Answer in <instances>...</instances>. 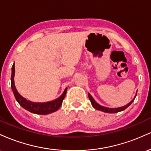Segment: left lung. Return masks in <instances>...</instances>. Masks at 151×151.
<instances>
[{
	"mask_svg": "<svg viewBox=\"0 0 151 151\" xmlns=\"http://www.w3.org/2000/svg\"><path fill=\"white\" fill-rule=\"evenodd\" d=\"M137 94V93H136ZM136 96H135V97L133 98V99L131 101V102H129V104H128L127 105H125L124 106H121V107H119V108H107V107H105V106H102L99 105L98 103H96V101H95V100L93 99L92 96H91V95L89 93H88V96H89V99L90 100V101H91V105H92V106L93 107L94 109H96V110H99V111H101L103 112H106V113H118V112L119 111H124L125 110V109L127 108V107H129L130 105L131 104L133 103V101H134L135 98H136Z\"/></svg>",
	"mask_w": 151,
	"mask_h": 151,
	"instance_id": "8db88e82",
	"label": "left lung"
}]
</instances>
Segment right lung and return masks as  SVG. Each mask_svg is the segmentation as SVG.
I'll return each mask as SVG.
<instances>
[{
    "label": "right lung",
    "instance_id": "add662e5",
    "mask_svg": "<svg viewBox=\"0 0 151 151\" xmlns=\"http://www.w3.org/2000/svg\"><path fill=\"white\" fill-rule=\"evenodd\" d=\"M14 76H15V63L12 67V74H11V88L16 101L18 102L22 108L26 109L28 111L32 114H40V115H46L56 111L61 106L63 99L65 97L67 93V88H66L60 97L53 101L45 102V103H35L30 101H27L26 99L22 97L21 95L18 93L15 88L14 83Z\"/></svg>",
    "mask_w": 151,
    "mask_h": 151
}]
</instances>
